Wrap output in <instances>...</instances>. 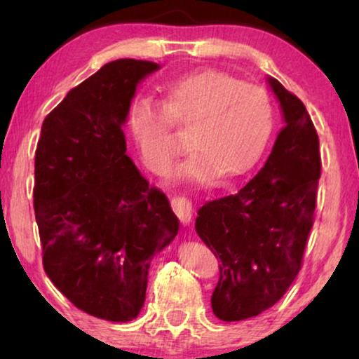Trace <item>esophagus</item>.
I'll use <instances>...</instances> for the list:
<instances>
[{
  "instance_id": "obj_1",
  "label": "esophagus",
  "mask_w": 359,
  "mask_h": 359,
  "mask_svg": "<svg viewBox=\"0 0 359 359\" xmlns=\"http://www.w3.org/2000/svg\"><path fill=\"white\" fill-rule=\"evenodd\" d=\"M171 208H173L175 214L178 215V219L181 220L183 225H189L191 219H193V201H191L188 196L184 194H178L171 198Z\"/></svg>"
}]
</instances>
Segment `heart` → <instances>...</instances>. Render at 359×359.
Listing matches in <instances>:
<instances>
[{"mask_svg": "<svg viewBox=\"0 0 359 359\" xmlns=\"http://www.w3.org/2000/svg\"><path fill=\"white\" fill-rule=\"evenodd\" d=\"M127 127L142 158L158 173L176 154L173 127H188L191 151L175 176L208 184L219 173H242L258 158L271 134L273 107L262 86L205 68L171 81L160 104L135 100Z\"/></svg>", "mask_w": 359, "mask_h": 359, "instance_id": "1", "label": "heart"}]
</instances>
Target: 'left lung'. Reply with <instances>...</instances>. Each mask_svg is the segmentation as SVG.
<instances>
[{
	"label": "left lung",
	"instance_id": "1",
	"mask_svg": "<svg viewBox=\"0 0 359 359\" xmlns=\"http://www.w3.org/2000/svg\"><path fill=\"white\" fill-rule=\"evenodd\" d=\"M286 126L266 163L238 193L198 210L196 232L219 259L212 311L225 322L273 307L301 271L313 224L322 161L306 106L269 78Z\"/></svg>",
	"mask_w": 359,
	"mask_h": 359
}]
</instances>
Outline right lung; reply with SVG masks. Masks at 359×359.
<instances>
[{"label": "right lung", "mask_w": 359, "mask_h": 359, "mask_svg": "<svg viewBox=\"0 0 359 359\" xmlns=\"http://www.w3.org/2000/svg\"><path fill=\"white\" fill-rule=\"evenodd\" d=\"M158 63L121 58L68 91L43 119L34 212L42 263L80 311L129 322L145 302L151 259L176 237L170 201L127 156L122 124Z\"/></svg>", "instance_id": "1"}]
</instances>
